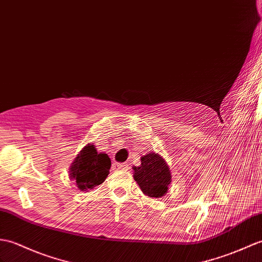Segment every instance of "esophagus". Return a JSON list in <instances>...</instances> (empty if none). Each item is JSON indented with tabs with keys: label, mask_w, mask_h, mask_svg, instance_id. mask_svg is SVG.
Instances as JSON below:
<instances>
[{
	"label": "esophagus",
	"mask_w": 262,
	"mask_h": 262,
	"mask_svg": "<svg viewBox=\"0 0 262 262\" xmlns=\"http://www.w3.org/2000/svg\"><path fill=\"white\" fill-rule=\"evenodd\" d=\"M128 164L127 163H117V164H115V168H117V169H121V171H127V169H128Z\"/></svg>",
	"instance_id": "34e87169"
}]
</instances>
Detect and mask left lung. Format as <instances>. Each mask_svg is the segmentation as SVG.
Returning a JSON list of instances; mask_svg holds the SVG:
<instances>
[{"instance_id":"1","label":"left lung","mask_w":262,"mask_h":262,"mask_svg":"<svg viewBox=\"0 0 262 262\" xmlns=\"http://www.w3.org/2000/svg\"><path fill=\"white\" fill-rule=\"evenodd\" d=\"M141 160V166L133 167L134 180L137 182L145 195L149 198L163 196L167 192L172 179L167 164L155 153L146 154Z\"/></svg>"}]
</instances>
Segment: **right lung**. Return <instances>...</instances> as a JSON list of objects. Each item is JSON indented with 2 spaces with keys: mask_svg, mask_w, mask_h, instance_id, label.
<instances>
[{
  "mask_svg": "<svg viewBox=\"0 0 262 262\" xmlns=\"http://www.w3.org/2000/svg\"><path fill=\"white\" fill-rule=\"evenodd\" d=\"M112 162L107 154L98 153L94 145L82 148L70 167V178L79 190H88L103 183L109 174Z\"/></svg>",
  "mask_w": 262,
  "mask_h": 262,
  "instance_id": "add662e5",
  "label": "right lung"
}]
</instances>
